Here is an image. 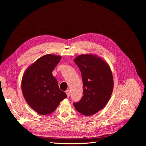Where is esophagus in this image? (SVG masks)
<instances>
[{
  "mask_svg": "<svg viewBox=\"0 0 146 146\" xmlns=\"http://www.w3.org/2000/svg\"><path fill=\"white\" fill-rule=\"evenodd\" d=\"M66 94L67 97H69V96H70V91H69L68 90H67L66 91Z\"/></svg>",
  "mask_w": 146,
  "mask_h": 146,
  "instance_id": "esophagus-1",
  "label": "esophagus"
}]
</instances>
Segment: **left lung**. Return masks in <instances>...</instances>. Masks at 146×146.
Segmentation results:
<instances>
[{
    "label": "left lung",
    "mask_w": 146,
    "mask_h": 146,
    "mask_svg": "<svg viewBox=\"0 0 146 146\" xmlns=\"http://www.w3.org/2000/svg\"><path fill=\"white\" fill-rule=\"evenodd\" d=\"M74 61L81 72L83 85V96L74 106L80 113L91 116L109 101L113 88L112 73L108 63L96 55L81 54Z\"/></svg>",
    "instance_id": "1"
}]
</instances>
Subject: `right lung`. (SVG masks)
Wrapping results in <instances>:
<instances>
[{
    "label": "right lung",
    "mask_w": 146,
    "mask_h": 146,
    "mask_svg": "<svg viewBox=\"0 0 146 146\" xmlns=\"http://www.w3.org/2000/svg\"><path fill=\"white\" fill-rule=\"evenodd\" d=\"M61 59V57L57 55L43 56L30 65L23 74V95L31 108L40 115L52 113L67 98L52 74Z\"/></svg>",
    "instance_id": "add662e5"
}]
</instances>
